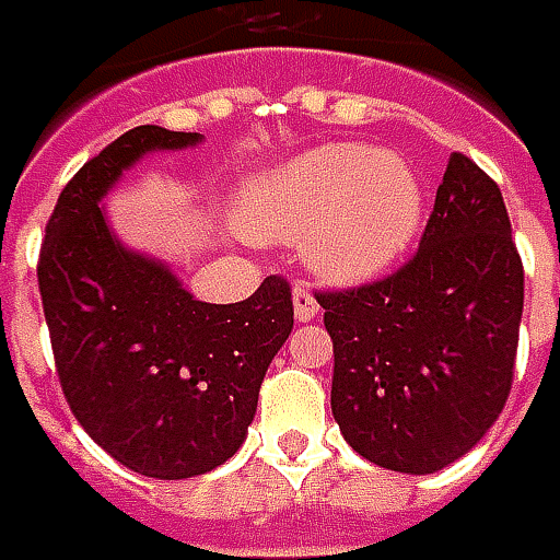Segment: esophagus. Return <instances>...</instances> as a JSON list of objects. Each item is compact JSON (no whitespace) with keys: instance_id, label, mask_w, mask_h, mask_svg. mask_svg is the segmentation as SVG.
<instances>
[{"instance_id":"34e87169","label":"esophagus","mask_w":560,"mask_h":560,"mask_svg":"<svg viewBox=\"0 0 560 560\" xmlns=\"http://www.w3.org/2000/svg\"><path fill=\"white\" fill-rule=\"evenodd\" d=\"M292 308H295V320L299 324H308V320H314L317 317V312H320V305H317V299H314V292L299 280L295 283V290H292Z\"/></svg>"}]
</instances>
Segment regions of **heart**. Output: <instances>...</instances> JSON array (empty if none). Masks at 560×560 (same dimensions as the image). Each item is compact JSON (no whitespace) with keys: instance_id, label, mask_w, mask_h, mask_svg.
<instances>
[{"instance_id":"b5f03b06","label":"heart","mask_w":560,"mask_h":560,"mask_svg":"<svg viewBox=\"0 0 560 560\" xmlns=\"http://www.w3.org/2000/svg\"><path fill=\"white\" fill-rule=\"evenodd\" d=\"M236 214L258 240H305L308 265L324 280L361 283L415 246L427 192L408 159L330 142L248 177Z\"/></svg>"}]
</instances>
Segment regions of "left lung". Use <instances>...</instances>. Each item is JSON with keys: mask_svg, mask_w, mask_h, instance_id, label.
I'll return each mask as SVG.
<instances>
[{"mask_svg": "<svg viewBox=\"0 0 560 560\" xmlns=\"http://www.w3.org/2000/svg\"><path fill=\"white\" fill-rule=\"evenodd\" d=\"M317 302L334 339V418L361 458L436 474L502 415L524 265L502 189L467 155L452 152L415 258Z\"/></svg>", "mask_w": 560, "mask_h": 560, "instance_id": "left-lung-1", "label": "left lung"}]
</instances>
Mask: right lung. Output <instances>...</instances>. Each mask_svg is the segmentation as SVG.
Here are the masks:
<instances>
[{
    "label": "right lung",
    "instance_id": "right-lung-1",
    "mask_svg": "<svg viewBox=\"0 0 560 560\" xmlns=\"http://www.w3.org/2000/svg\"><path fill=\"white\" fill-rule=\"evenodd\" d=\"M199 140L145 124L105 145L61 189L36 265L74 418L115 462L155 480L199 477L236 455L292 330L283 277H265L243 302L208 305L162 261L120 246L98 208L142 155Z\"/></svg>",
    "mask_w": 560,
    "mask_h": 560
}]
</instances>
